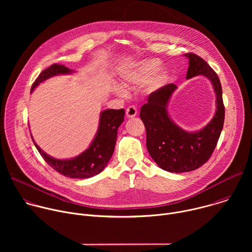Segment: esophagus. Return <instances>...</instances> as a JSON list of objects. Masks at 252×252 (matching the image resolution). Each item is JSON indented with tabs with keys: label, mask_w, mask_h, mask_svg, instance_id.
Returning <instances> with one entry per match:
<instances>
[{
	"label": "esophagus",
	"mask_w": 252,
	"mask_h": 252,
	"mask_svg": "<svg viewBox=\"0 0 252 252\" xmlns=\"http://www.w3.org/2000/svg\"><path fill=\"white\" fill-rule=\"evenodd\" d=\"M136 109L133 106V105H130L128 106L126 111V115L127 118H134L136 116Z\"/></svg>",
	"instance_id": "34e87169"
}]
</instances>
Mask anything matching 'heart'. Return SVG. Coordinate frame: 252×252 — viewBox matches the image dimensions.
<instances>
[{
  "instance_id": "obj_1",
  "label": "heart",
  "mask_w": 252,
  "mask_h": 252,
  "mask_svg": "<svg viewBox=\"0 0 252 252\" xmlns=\"http://www.w3.org/2000/svg\"><path fill=\"white\" fill-rule=\"evenodd\" d=\"M161 61L156 58H148L136 61L129 63L121 70V80L125 86H140L148 82L147 91L154 93L158 91L168 80L169 70L166 68H160ZM116 93L119 94H124L121 87H116Z\"/></svg>"
}]
</instances>
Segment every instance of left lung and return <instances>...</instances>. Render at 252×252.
<instances>
[{"label": "left lung", "instance_id": "left-lung-1", "mask_svg": "<svg viewBox=\"0 0 252 252\" xmlns=\"http://www.w3.org/2000/svg\"><path fill=\"white\" fill-rule=\"evenodd\" d=\"M189 59L187 79L196 76L207 78L215 93L217 111L211 121L197 131H187L178 126L167 113V104L177 89L168 84L150 94L140 109L139 117L147 130V148L156 163L169 172H188L204 164L218 145L224 123L222 90L217 73L195 54H186Z\"/></svg>", "mask_w": 252, "mask_h": 252}]
</instances>
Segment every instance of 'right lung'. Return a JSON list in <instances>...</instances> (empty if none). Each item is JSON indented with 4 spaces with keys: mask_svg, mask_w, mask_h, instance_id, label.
<instances>
[{
    "mask_svg": "<svg viewBox=\"0 0 252 252\" xmlns=\"http://www.w3.org/2000/svg\"><path fill=\"white\" fill-rule=\"evenodd\" d=\"M74 70L63 64L54 63L43 70L31 88V93L41 83L58 75H70ZM125 110H105L100 113L97 131L90 147L78 157L68 159H58L46 154L32 139L45 161L59 173L69 178H89L103 170L113 157L118 128L124 122ZM32 135V134H31Z\"/></svg>",
    "mask_w": 252,
    "mask_h": 252,
    "instance_id": "obj_1",
    "label": "right lung"
}]
</instances>
